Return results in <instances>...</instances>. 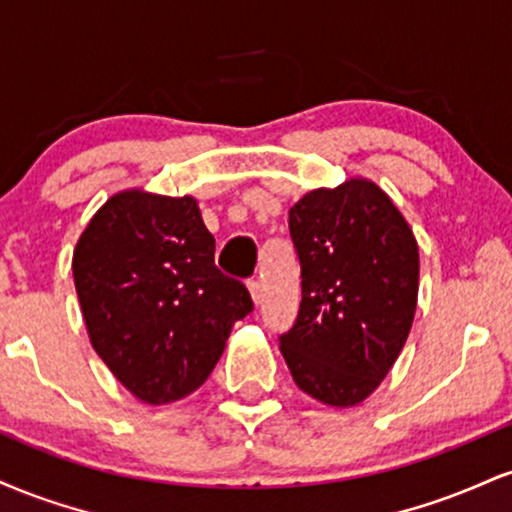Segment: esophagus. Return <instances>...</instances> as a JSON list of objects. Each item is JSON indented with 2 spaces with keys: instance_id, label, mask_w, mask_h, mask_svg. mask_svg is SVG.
Segmentation results:
<instances>
[{
  "instance_id": "obj_1",
  "label": "esophagus",
  "mask_w": 512,
  "mask_h": 512,
  "mask_svg": "<svg viewBox=\"0 0 512 512\" xmlns=\"http://www.w3.org/2000/svg\"><path fill=\"white\" fill-rule=\"evenodd\" d=\"M248 286H250V293H252V301L260 303L262 301V281L260 279H250Z\"/></svg>"
}]
</instances>
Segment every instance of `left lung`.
<instances>
[{
  "label": "left lung",
  "instance_id": "1",
  "mask_svg": "<svg viewBox=\"0 0 512 512\" xmlns=\"http://www.w3.org/2000/svg\"><path fill=\"white\" fill-rule=\"evenodd\" d=\"M301 310L279 337L293 380L330 407L363 402L407 342L419 248L390 197L368 180L313 190L289 211Z\"/></svg>",
  "mask_w": 512,
  "mask_h": 512
}]
</instances>
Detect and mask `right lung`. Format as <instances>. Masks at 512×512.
Instances as JSON below:
<instances>
[{"instance_id": "obj_1", "label": "right lung", "mask_w": 512, "mask_h": 512, "mask_svg": "<svg viewBox=\"0 0 512 512\" xmlns=\"http://www.w3.org/2000/svg\"><path fill=\"white\" fill-rule=\"evenodd\" d=\"M214 250L195 199L139 190L108 199L76 243L74 284L93 349L146 404L195 392L233 322L255 308Z\"/></svg>"}]
</instances>
